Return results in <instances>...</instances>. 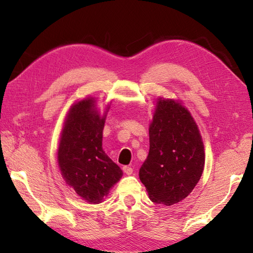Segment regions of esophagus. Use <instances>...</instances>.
Returning a JSON list of instances; mask_svg holds the SVG:
<instances>
[{"instance_id": "esophagus-1", "label": "esophagus", "mask_w": 253, "mask_h": 253, "mask_svg": "<svg viewBox=\"0 0 253 253\" xmlns=\"http://www.w3.org/2000/svg\"><path fill=\"white\" fill-rule=\"evenodd\" d=\"M123 170L126 175H131L132 174V169L130 168V166H124Z\"/></svg>"}]
</instances>
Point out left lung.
I'll list each match as a JSON object with an SVG mask.
<instances>
[{"label": "left lung", "mask_w": 253, "mask_h": 253, "mask_svg": "<svg viewBox=\"0 0 253 253\" xmlns=\"http://www.w3.org/2000/svg\"><path fill=\"white\" fill-rule=\"evenodd\" d=\"M149 137V154L139 178L153 202L173 206L189 196L200 180L206 157L201 135L180 102L160 98Z\"/></svg>", "instance_id": "left-lung-1"}]
</instances>
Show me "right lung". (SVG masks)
Returning a JSON list of instances; mask_svg holds the SVG:
<instances>
[{"label":"right lung","mask_w":253,"mask_h":253,"mask_svg":"<svg viewBox=\"0 0 253 253\" xmlns=\"http://www.w3.org/2000/svg\"><path fill=\"white\" fill-rule=\"evenodd\" d=\"M106 112L99 114L93 98L77 102L69 110L58 146L63 178L89 203H100L123 176L102 149Z\"/></svg>","instance_id":"1"}]
</instances>
